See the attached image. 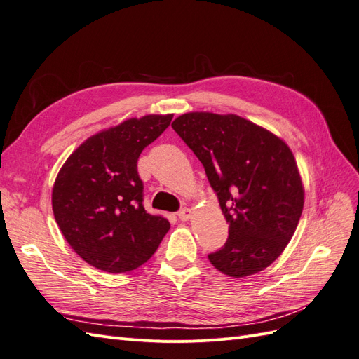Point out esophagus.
Returning <instances> with one entry per match:
<instances>
[{
  "label": "esophagus",
  "instance_id": "esophagus-1",
  "mask_svg": "<svg viewBox=\"0 0 359 359\" xmlns=\"http://www.w3.org/2000/svg\"><path fill=\"white\" fill-rule=\"evenodd\" d=\"M178 217L181 222H187L190 217H191V210L190 208H182L180 212H178Z\"/></svg>",
  "mask_w": 359,
  "mask_h": 359
}]
</instances>
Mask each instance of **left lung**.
Segmentation results:
<instances>
[{
	"mask_svg": "<svg viewBox=\"0 0 359 359\" xmlns=\"http://www.w3.org/2000/svg\"><path fill=\"white\" fill-rule=\"evenodd\" d=\"M172 127L201 160L229 223L227 241L210 262L233 278L264 271L292 240L304 206L290 148L235 114L189 112Z\"/></svg>",
	"mask_w": 359,
	"mask_h": 359,
	"instance_id": "obj_1",
	"label": "left lung"
}]
</instances>
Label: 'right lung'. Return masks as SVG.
I'll return each mask as SVG.
<instances>
[{"instance_id":"obj_1","label":"right lung","mask_w":359,"mask_h":359,"mask_svg":"<svg viewBox=\"0 0 359 359\" xmlns=\"http://www.w3.org/2000/svg\"><path fill=\"white\" fill-rule=\"evenodd\" d=\"M173 114L130 118L90 136L64 161L52 211L69 245L86 264L121 274L154 255L169 222L144 208L137 158Z\"/></svg>"}]
</instances>
